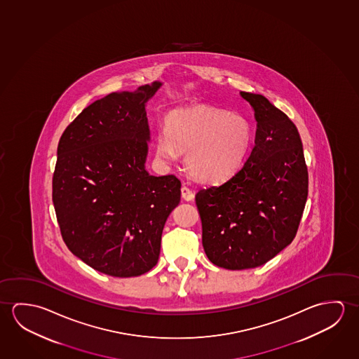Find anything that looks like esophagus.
Returning <instances> with one entry per match:
<instances>
[{
  "label": "esophagus",
  "instance_id": "obj_1",
  "mask_svg": "<svg viewBox=\"0 0 359 359\" xmlns=\"http://www.w3.org/2000/svg\"><path fill=\"white\" fill-rule=\"evenodd\" d=\"M181 194H182V198L184 199V201H187V202L194 198V192H192L189 188L186 187V186H183V187L181 188Z\"/></svg>",
  "mask_w": 359,
  "mask_h": 359
}]
</instances>
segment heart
I'll list each match as a JSON object with an SVG mask.
<instances>
[{
  "label": "heart",
  "instance_id": "b5f03b06",
  "mask_svg": "<svg viewBox=\"0 0 359 359\" xmlns=\"http://www.w3.org/2000/svg\"><path fill=\"white\" fill-rule=\"evenodd\" d=\"M253 136L250 120L213 106L176 109L167 116L157 135L156 154L173 162L186 154L184 165L194 180L222 182L238 171Z\"/></svg>",
  "mask_w": 359,
  "mask_h": 359
}]
</instances>
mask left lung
Returning a JSON list of instances; mask_svg holds the SVG:
<instances>
[{
	"mask_svg": "<svg viewBox=\"0 0 359 359\" xmlns=\"http://www.w3.org/2000/svg\"><path fill=\"white\" fill-rule=\"evenodd\" d=\"M241 96L257 121L250 156L228 181L196 194L205 255L232 271L259 267L290 245L308 196L296 125L262 95Z\"/></svg>",
	"mask_w": 359,
	"mask_h": 359,
	"instance_id": "1",
	"label": "left lung"
}]
</instances>
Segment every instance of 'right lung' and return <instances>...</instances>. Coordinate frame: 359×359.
I'll return each mask as SVG.
<instances>
[{"label":"right lung","mask_w":359,"mask_h":359,"mask_svg":"<svg viewBox=\"0 0 359 359\" xmlns=\"http://www.w3.org/2000/svg\"><path fill=\"white\" fill-rule=\"evenodd\" d=\"M162 82L114 92L86 107L57 147L52 201L74 256L112 277L157 264L165 221L181 201V181L146 170V103Z\"/></svg>","instance_id":"1"}]
</instances>
